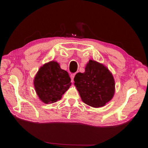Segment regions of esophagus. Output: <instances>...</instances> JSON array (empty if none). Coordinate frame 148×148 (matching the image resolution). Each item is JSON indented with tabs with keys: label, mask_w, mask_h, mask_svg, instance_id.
Wrapping results in <instances>:
<instances>
[{
	"label": "esophagus",
	"mask_w": 148,
	"mask_h": 148,
	"mask_svg": "<svg viewBox=\"0 0 148 148\" xmlns=\"http://www.w3.org/2000/svg\"><path fill=\"white\" fill-rule=\"evenodd\" d=\"M75 77V74H71V82L73 83L74 82V78Z\"/></svg>",
	"instance_id": "obj_1"
}]
</instances>
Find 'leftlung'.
<instances>
[{"label": "left lung", "mask_w": 148, "mask_h": 148, "mask_svg": "<svg viewBox=\"0 0 148 148\" xmlns=\"http://www.w3.org/2000/svg\"><path fill=\"white\" fill-rule=\"evenodd\" d=\"M74 80L82 101L92 108L106 106L114 97V77L108 68L101 63L90 60L84 72H78Z\"/></svg>", "instance_id": "8db88e82"}]
</instances>
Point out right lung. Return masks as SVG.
Instances as JSON below:
<instances>
[{
    "label": "right lung",
    "instance_id": "add662e5",
    "mask_svg": "<svg viewBox=\"0 0 148 148\" xmlns=\"http://www.w3.org/2000/svg\"><path fill=\"white\" fill-rule=\"evenodd\" d=\"M68 72L60 68L56 61H50L40 67L34 80L36 92L45 103H53L60 100L71 86Z\"/></svg>",
    "mask_w": 148,
    "mask_h": 148
}]
</instances>
